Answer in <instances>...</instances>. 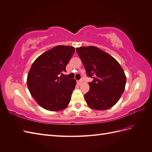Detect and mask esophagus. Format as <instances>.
<instances>
[{
	"mask_svg": "<svg viewBox=\"0 0 152 152\" xmlns=\"http://www.w3.org/2000/svg\"><path fill=\"white\" fill-rule=\"evenodd\" d=\"M82 83H83V80H77V83L79 84V85H80Z\"/></svg>",
	"mask_w": 152,
	"mask_h": 152,
	"instance_id": "obj_1",
	"label": "esophagus"
}]
</instances>
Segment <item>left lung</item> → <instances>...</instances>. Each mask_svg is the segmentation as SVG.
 <instances>
[{
    "instance_id": "obj_1",
    "label": "left lung",
    "mask_w": 152,
    "mask_h": 152,
    "mask_svg": "<svg viewBox=\"0 0 152 152\" xmlns=\"http://www.w3.org/2000/svg\"><path fill=\"white\" fill-rule=\"evenodd\" d=\"M88 77L89 90L84 95L90 108L107 110L115 105L124 93L126 78L118 61L107 53L96 47L77 48Z\"/></svg>"
}]
</instances>
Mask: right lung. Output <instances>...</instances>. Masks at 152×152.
<instances>
[{
    "label": "right lung",
    "mask_w": 152,
    "mask_h": 152,
    "mask_svg": "<svg viewBox=\"0 0 152 152\" xmlns=\"http://www.w3.org/2000/svg\"><path fill=\"white\" fill-rule=\"evenodd\" d=\"M74 52L73 47L58 45L43 53L32 63L27 75V87L43 109L59 111L68 105L76 80L59 75L66 72Z\"/></svg>",
    "instance_id": "1"
}]
</instances>
